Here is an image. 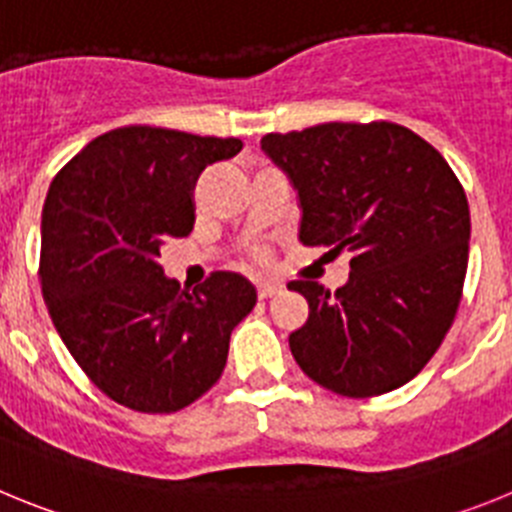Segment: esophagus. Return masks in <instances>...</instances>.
<instances>
[{
  "label": "esophagus",
  "mask_w": 512,
  "mask_h": 512,
  "mask_svg": "<svg viewBox=\"0 0 512 512\" xmlns=\"http://www.w3.org/2000/svg\"><path fill=\"white\" fill-rule=\"evenodd\" d=\"M259 297L261 300H266V297H274V295H279V292H282V284H277V282H259Z\"/></svg>",
  "instance_id": "obj_1"
}]
</instances>
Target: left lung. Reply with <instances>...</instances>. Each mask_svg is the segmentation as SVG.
<instances>
[{"label": "left lung", "instance_id": "obj_1", "mask_svg": "<svg viewBox=\"0 0 512 512\" xmlns=\"http://www.w3.org/2000/svg\"><path fill=\"white\" fill-rule=\"evenodd\" d=\"M261 151L295 187L300 241L351 251L333 295L310 279L287 284L310 305L289 336L300 369L343 397L408 384L449 333L467 274L472 223L454 171L395 122L269 133Z\"/></svg>", "mask_w": 512, "mask_h": 512}]
</instances>
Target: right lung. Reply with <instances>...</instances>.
<instances>
[{
  "label": "right lung",
  "mask_w": 512,
  "mask_h": 512,
  "mask_svg": "<svg viewBox=\"0 0 512 512\" xmlns=\"http://www.w3.org/2000/svg\"><path fill=\"white\" fill-rule=\"evenodd\" d=\"M130 125L99 135L51 182L40 223V287L58 336L99 390L138 413H174L205 395L256 287L215 271L182 289L158 264L194 225L197 176L241 151Z\"/></svg>",
  "instance_id": "1"
}]
</instances>
